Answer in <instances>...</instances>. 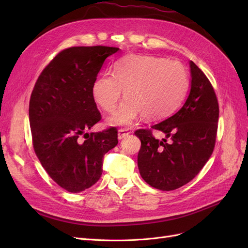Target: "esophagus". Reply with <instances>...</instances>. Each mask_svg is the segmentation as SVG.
<instances>
[{"mask_svg": "<svg viewBox=\"0 0 248 248\" xmlns=\"http://www.w3.org/2000/svg\"><path fill=\"white\" fill-rule=\"evenodd\" d=\"M129 132L127 129H124V128H121L118 130V140H123L124 138H126L127 136H128Z\"/></svg>", "mask_w": 248, "mask_h": 248, "instance_id": "1", "label": "esophagus"}]
</instances>
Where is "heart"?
<instances>
[{"mask_svg":"<svg viewBox=\"0 0 248 248\" xmlns=\"http://www.w3.org/2000/svg\"><path fill=\"white\" fill-rule=\"evenodd\" d=\"M188 84L185 67L178 61L129 56L115 64L114 73H103L94 80L92 96L97 106L109 112L124 94L126 99L108 122L129 126L142 115L148 120L170 116L184 100Z\"/></svg>","mask_w":248,"mask_h":248,"instance_id":"b5f03b06","label":"heart"}]
</instances>
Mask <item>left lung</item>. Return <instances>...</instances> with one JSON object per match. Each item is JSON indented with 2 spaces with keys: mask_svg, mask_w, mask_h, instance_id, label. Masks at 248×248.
Instances as JSON below:
<instances>
[{
  "mask_svg": "<svg viewBox=\"0 0 248 248\" xmlns=\"http://www.w3.org/2000/svg\"><path fill=\"white\" fill-rule=\"evenodd\" d=\"M190 91L183 107L164 121L139 129L140 174L154 188L174 190L196 177L211 156L216 140L219 108L214 89L192 61ZM160 131L162 140L152 131Z\"/></svg>",
  "mask_w": 248,
  "mask_h": 248,
  "instance_id": "obj_1",
  "label": "left lung"
}]
</instances>
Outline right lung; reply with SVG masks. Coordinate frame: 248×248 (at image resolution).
<instances>
[{
  "label": "right lung",
  "mask_w": 248,
  "mask_h": 248,
  "mask_svg": "<svg viewBox=\"0 0 248 248\" xmlns=\"http://www.w3.org/2000/svg\"><path fill=\"white\" fill-rule=\"evenodd\" d=\"M118 50L66 48L43 69L33 89L29 119L34 151L49 177L69 192L84 191L98 181L104 154L118 144L116 127L86 132L101 119L92 85L106 59Z\"/></svg>",
  "instance_id": "right-lung-1"
}]
</instances>
